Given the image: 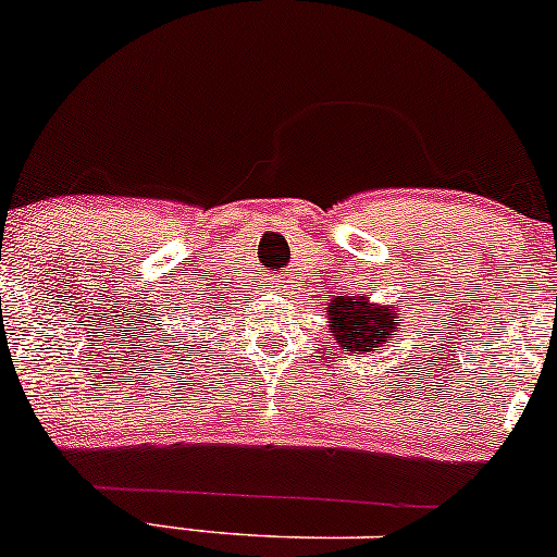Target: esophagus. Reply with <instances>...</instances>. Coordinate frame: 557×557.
Masks as SVG:
<instances>
[{
	"instance_id": "1",
	"label": "esophagus",
	"mask_w": 557,
	"mask_h": 557,
	"mask_svg": "<svg viewBox=\"0 0 557 557\" xmlns=\"http://www.w3.org/2000/svg\"><path fill=\"white\" fill-rule=\"evenodd\" d=\"M270 287H274V290H283V277H274L272 283H270Z\"/></svg>"
}]
</instances>
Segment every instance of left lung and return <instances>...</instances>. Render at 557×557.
Returning a JSON list of instances; mask_svg holds the SVG:
<instances>
[{
	"mask_svg": "<svg viewBox=\"0 0 557 557\" xmlns=\"http://www.w3.org/2000/svg\"><path fill=\"white\" fill-rule=\"evenodd\" d=\"M394 308H376L363 296L334 298L330 308V326L345 352H371L373 347L386 345L388 334L397 332L401 319L394 317Z\"/></svg>",
	"mask_w": 557,
	"mask_h": 557,
	"instance_id": "left-lung-1",
	"label": "left lung"
}]
</instances>
